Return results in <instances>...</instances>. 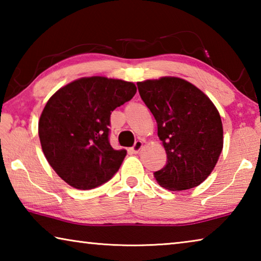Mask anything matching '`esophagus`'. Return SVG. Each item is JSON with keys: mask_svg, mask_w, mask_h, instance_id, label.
<instances>
[{"mask_svg": "<svg viewBox=\"0 0 261 261\" xmlns=\"http://www.w3.org/2000/svg\"><path fill=\"white\" fill-rule=\"evenodd\" d=\"M141 147H143V141L137 140L134 146L131 147V152H132V153H138V152L140 151V149H141Z\"/></svg>", "mask_w": 261, "mask_h": 261, "instance_id": "obj_1", "label": "esophagus"}]
</instances>
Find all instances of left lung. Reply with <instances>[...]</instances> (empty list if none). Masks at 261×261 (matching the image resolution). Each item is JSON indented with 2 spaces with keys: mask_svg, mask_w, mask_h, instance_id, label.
<instances>
[{
  "mask_svg": "<svg viewBox=\"0 0 261 261\" xmlns=\"http://www.w3.org/2000/svg\"><path fill=\"white\" fill-rule=\"evenodd\" d=\"M137 86L167 153V165L154 178L173 191L198 187L214 169L223 147L218 109L199 88L180 78L163 77Z\"/></svg>",
  "mask_w": 261,
  "mask_h": 261,
  "instance_id": "obj_1",
  "label": "left lung"
}]
</instances>
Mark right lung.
<instances>
[{
    "instance_id": "add662e5",
    "label": "right lung",
    "mask_w": 261,
    "mask_h": 261,
    "mask_svg": "<svg viewBox=\"0 0 261 261\" xmlns=\"http://www.w3.org/2000/svg\"><path fill=\"white\" fill-rule=\"evenodd\" d=\"M136 92L134 83L90 77L68 84L48 100L39 138L47 161L64 182L90 190L117 173L126 151L109 143L110 115Z\"/></svg>"
}]
</instances>
